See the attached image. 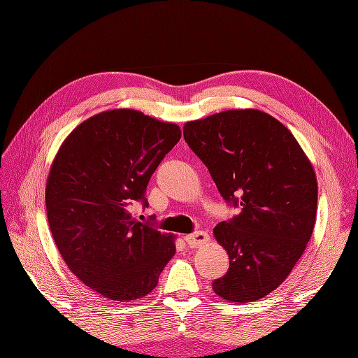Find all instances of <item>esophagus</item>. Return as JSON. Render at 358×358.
<instances>
[{"instance_id":"esophagus-1","label":"esophagus","mask_w":358,"mask_h":358,"mask_svg":"<svg viewBox=\"0 0 358 358\" xmlns=\"http://www.w3.org/2000/svg\"><path fill=\"white\" fill-rule=\"evenodd\" d=\"M185 242L188 243L189 248H199L209 242V236L206 231H196L185 236Z\"/></svg>"}]
</instances>
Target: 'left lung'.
<instances>
[{"instance_id": "8db88e82", "label": "left lung", "mask_w": 358, "mask_h": 358, "mask_svg": "<svg viewBox=\"0 0 358 358\" xmlns=\"http://www.w3.org/2000/svg\"><path fill=\"white\" fill-rule=\"evenodd\" d=\"M183 137L222 199L239 215L215 227L230 258L212 288L229 301H254L276 289L310 239L318 185L310 161L287 127L245 109L187 122Z\"/></svg>"}]
</instances>
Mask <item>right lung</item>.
Instances as JSON below:
<instances>
[{
    "label": "right lung",
    "mask_w": 358,
    "mask_h": 358,
    "mask_svg": "<svg viewBox=\"0 0 358 358\" xmlns=\"http://www.w3.org/2000/svg\"><path fill=\"white\" fill-rule=\"evenodd\" d=\"M180 134L176 124L116 109L76 127L53 159L46 185L53 241L71 272L107 299L145 297L175 255V237L140 222L131 206L148 208L149 179Z\"/></svg>",
    "instance_id": "add662e5"
}]
</instances>
